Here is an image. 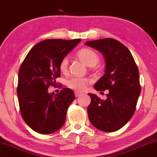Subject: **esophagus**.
I'll use <instances>...</instances> for the list:
<instances>
[{
  "label": "esophagus",
  "instance_id": "obj_1",
  "mask_svg": "<svg viewBox=\"0 0 157 157\" xmlns=\"http://www.w3.org/2000/svg\"><path fill=\"white\" fill-rule=\"evenodd\" d=\"M81 94H82V93H81V92H75V96L76 97H79L81 95Z\"/></svg>",
  "mask_w": 157,
  "mask_h": 157
}]
</instances>
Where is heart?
Listing matches in <instances>:
<instances>
[{
  "label": "heart",
  "mask_w": 157,
  "mask_h": 157,
  "mask_svg": "<svg viewBox=\"0 0 157 157\" xmlns=\"http://www.w3.org/2000/svg\"><path fill=\"white\" fill-rule=\"evenodd\" d=\"M77 56L88 66H94L99 61V56L98 55V54L93 50L86 49V48L79 50L77 53ZM67 66H68V58L65 57L63 58L59 64L60 71L63 72L66 71ZM90 81L86 78L73 76L67 79L66 84L70 89L78 91V92H82L86 88L88 83H90Z\"/></svg>",
  "instance_id": "obj_1"
}]
</instances>
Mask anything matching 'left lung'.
Here are the masks:
<instances>
[{"instance_id":"1","label":"left lung","mask_w":157,"mask_h":157,"mask_svg":"<svg viewBox=\"0 0 157 157\" xmlns=\"http://www.w3.org/2000/svg\"><path fill=\"white\" fill-rule=\"evenodd\" d=\"M85 45L98 50L105 57V73L94 87L97 91L108 90L105 100L89 93V119L100 130L115 132L128 122L136 109L140 94L138 67L129 50L113 38L91 40Z\"/></svg>"}]
</instances>
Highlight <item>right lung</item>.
I'll use <instances>...</instances> for the list:
<instances>
[{"mask_svg": "<svg viewBox=\"0 0 157 157\" xmlns=\"http://www.w3.org/2000/svg\"><path fill=\"white\" fill-rule=\"evenodd\" d=\"M81 39H46L30 49L18 74L17 96L21 115L33 130L51 134L63 127L67 110L75 99L74 92L64 88L54 95L49 86H55L60 76L59 64Z\"/></svg>", "mask_w": 157, "mask_h": 157, "instance_id": "1", "label": "right lung"}]
</instances>
